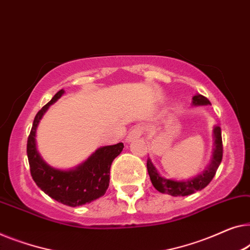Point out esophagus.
<instances>
[{"label":"esophagus","mask_w":250,"mask_h":250,"mask_svg":"<svg viewBox=\"0 0 250 250\" xmlns=\"http://www.w3.org/2000/svg\"><path fill=\"white\" fill-rule=\"evenodd\" d=\"M142 133H143L142 127H141V126H136L135 128H133L132 131L128 133L127 139L126 140H127V142H132V141L139 139V137L142 135Z\"/></svg>","instance_id":"1"}]
</instances>
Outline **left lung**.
<instances>
[{
    "label": "left lung",
    "instance_id": "left-lung-1",
    "mask_svg": "<svg viewBox=\"0 0 250 250\" xmlns=\"http://www.w3.org/2000/svg\"><path fill=\"white\" fill-rule=\"evenodd\" d=\"M205 104H211V103L204 96L196 95L193 97V106H205ZM213 136H214V149H213L212 160L208 166V168L201 175L194 177L191 179L173 180L161 177L150 159H147V172H149L151 183L155 189L160 191V193L171 195V196H186V195L193 194L195 191L203 189L208 186L211 183L213 177L215 176L216 170H218L222 161L223 146L220 126H215L214 129H213Z\"/></svg>",
    "mask_w": 250,
    "mask_h": 250
}]
</instances>
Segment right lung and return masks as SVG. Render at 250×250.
I'll return each instance as SVG.
<instances>
[{
    "instance_id": "obj_1",
    "label": "right lung",
    "mask_w": 250,
    "mask_h": 250,
    "mask_svg": "<svg viewBox=\"0 0 250 250\" xmlns=\"http://www.w3.org/2000/svg\"><path fill=\"white\" fill-rule=\"evenodd\" d=\"M63 93L64 90H60L36 115L28 137L27 155L36 185L53 200L74 208L91 203L104 196L109 186L111 162L123 151L124 144L121 142L99 147L83 164L70 170L57 169L47 165L36 147V131L42 115Z\"/></svg>"
}]
</instances>
